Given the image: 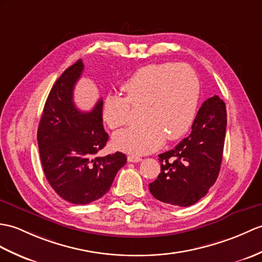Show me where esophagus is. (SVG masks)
<instances>
[{
  "mask_svg": "<svg viewBox=\"0 0 262 262\" xmlns=\"http://www.w3.org/2000/svg\"><path fill=\"white\" fill-rule=\"evenodd\" d=\"M127 161H128V162H132V163H138V162H141V161H142V159H141V157H138V156L129 155V156H127Z\"/></svg>",
  "mask_w": 262,
  "mask_h": 262,
  "instance_id": "esophagus-1",
  "label": "esophagus"
}]
</instances>
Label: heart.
Returning a JSON list of instances; mask_svg holds the SVG:
<instances>
[{"mask_svg": "<svg viewBox=\"0 0 262 262\" xmlns=\"http://www.w3.org/2000/svg\"><path fill=\"white\" fill-rule=\"evenodd\" d=\"M123 90L126 97L106 99L103 118L115 129L129 123L132 106L143 107V123L113 137L117 149L143 155L161 147L165 138L175 141L190 128L199 103L200 80L188 64L151 63L138 69Z\"/></svg>", "mask_w": 262, "mask_h": 262, "instance_id": "heart-1", "label": "heart"}]
</instances>
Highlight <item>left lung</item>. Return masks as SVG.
Returning <instances> with one entry per match:
<instances>
[{"label":"left lung","mask_w":262,"mask_h":262,"mask_svg":"<svg viewBox=\"0 0 262 262\" xmlns=\"http://www.w3.org/2000/svg\"><path fill=\"white\" fill-rule=\"evenodd\" d=\"M227 128L226 103L219 96L205 100L190 136L159 155L161 173L148 185L156 200L190 206L206 195L220 172Z\"/></svg>","instance_id":"1"}]
</instances>
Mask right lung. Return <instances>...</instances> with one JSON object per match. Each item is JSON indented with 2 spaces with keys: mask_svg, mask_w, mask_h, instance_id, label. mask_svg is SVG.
Segmentation results:
<instances>
[{
  "mask_svg": "<svg viewBox=\"0 0 262 262\" xmlns=\"http://www.w3.org/2000/svg\"><path fill=\"white\" fill-rule=\"evenodd\" d=\"M82 70L78 60L58 78L38 128L40 160L49 184L74 204H88L105 195L127 161L120 151L95 156L106 146L108 134L102 126V99L90 112L75 105L74 89Z\"/></svg>",
  "mask_w": 262,
  "mask_h": 262,
  "instance_id": "right-lung-1",
  "label": "right lung"
}]
</instances>
